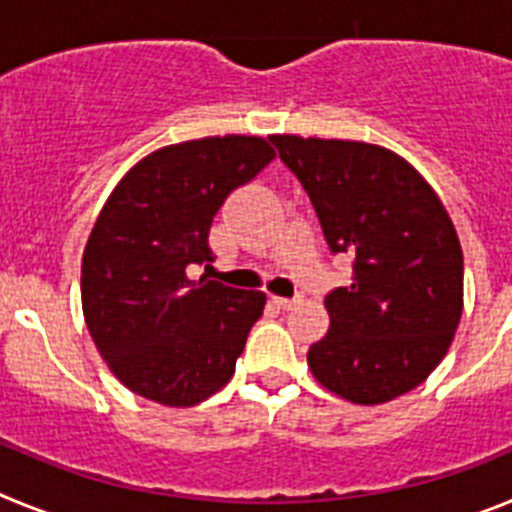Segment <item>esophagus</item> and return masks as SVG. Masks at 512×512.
<instances>
[{
    "label": "esophagus",
    "mask_w": 512,
    "mask_h": 512,
    "mask_svg": "<svg viewBox=\"0 0 512 512\" xmlns=\"http://www.w3.org/2000/svg\"><path fill=\"white\" fill-rule=\"evenodd\" d=\"M271 302L279 307V310H292L295 305H300V297H271Z\"/></svg>",
    "instance_id": "34e87169"
}]
</instances>
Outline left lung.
<instances>
[{"mask_svg":"<svg viewBox=\"0 0 512 512\" xmlns=\"http://www.w3.org/2000/svg\"><path fill=\"white\" fill-rule=\"evenodd\" d=\"M320 220L330 253H351L354 282L325 295L330 328L307 364L359 405L405 395L441 364L464 300V256L449 212L387 148L271 135Z\"/></svg>","mask_w":512,"mask_h":512,"instance_id":"left-lung-1","label":"left lung"}]
</instances>
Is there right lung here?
<instances>
[{"label":"right lung","instance_id":"1","mask_svg":"<svg viewBox=\"0 0 512 512\" xmlns=\"http://www.w3.org/2000/svg\"><path fill=\"white\" fill-rule=\"evenodd\" d=\"M274 158L264 138L158 148L122 176L81 264V305L99 354L130 392L189 408L228 384L264 292L189 279L212 261V217Z\"/></svg>","mask_w":512,"mask_h":512}]
</instances>
